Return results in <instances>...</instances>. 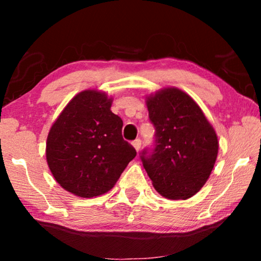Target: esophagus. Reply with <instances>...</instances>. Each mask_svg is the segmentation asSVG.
I'll use <instances>...</instances> for the list:
<instances>
[{
  "mask_svg": "<svg viewBox=\"0 0 261 261\" xmlns=\"http://www.w3.org/2000/svg\"><path fill=\"white\" fill-rule=\"evenodd\" d=\"M133 146L138 152L140 151V148H141V140H140V139H135V140L133 141Z\"/></svg>",
  "mask_w": 261,
  "mask_h": 261,
  "instance_id": "esophagus-1",
  "label": "esophagus"
}]
</instances>
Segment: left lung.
<instances>
[{
	"label": "left lung",
	"mask_w": 261,
	"mask_h": 261,
	"mask_svg": "<svg viewBox=\"0 0 261 261\" xmlns=\"http://www.w3.org/2000/svg\"><path fill=\"white\" fill-rule=\"evenodd\" d=\"M155 128L154 148L140 158L153 187L169 199H188L203 188L215 165L219 141L199 106L187 92L164 88L146 99Z\"/></svg>",
	"instance_id": "1"
}]
</instances>
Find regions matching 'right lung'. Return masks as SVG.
I'll list each match as a JSON object with an SVG mask.
<instances>
[{
	"label": "right lung",
	"mask_w": 261,
	"mask_h": 261,
	"mask_svg": "<svg viewBox=\"0 0 261 261\" xmlns=\"http://www.w3.org/2000/svg\"><path fill=\"white\" fill-rule=\"evenodd\" d=\"M113 98L98 90L77 94L57 117L46 141V160L60 187L84 198L114 188L137 151L122 138Z\"/></svg>",
	"instance_id": "add662e5"
}]
</instances>
